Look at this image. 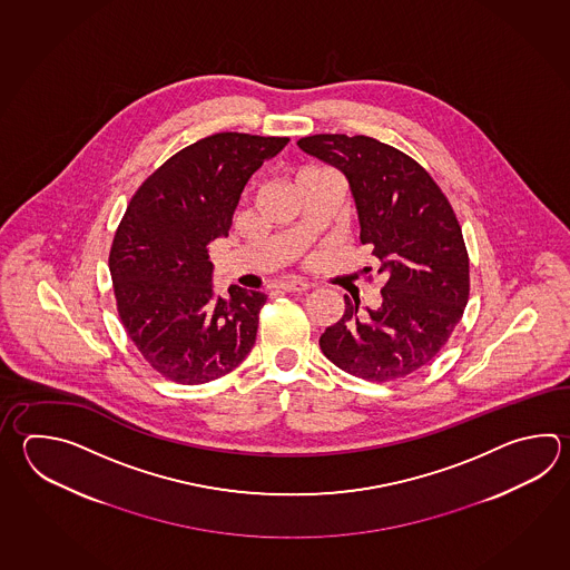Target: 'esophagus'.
<instances>
[{
  "instance_id": "1",
  "label": "esophagus",
  "mask_w": 570,
  "mask_h": 570,
  "mask_svg": "<svg viewBox=\"0 0 570 570\" xmlns=\"http://www.w3.org/2000/svg\"><path fill=\"white\" fill-rule=\"evenodd\" d=\"M308 288H311V284L303 279H284L278 284V291L282 292H306Z\"/></svg>"
}]
</instances>
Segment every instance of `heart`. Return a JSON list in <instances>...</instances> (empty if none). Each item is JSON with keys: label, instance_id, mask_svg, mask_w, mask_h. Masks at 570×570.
Segmentation results:
<instances>
[{"label": "heart", "instance_id": "obj_1", "mask_svg": "<svg viewBox=\"0 0 570 570\" xmlns=\"http://www.w3.org/2000/svg\"><path fill=\"white\" fill-rule=\"evenodd\" d=\"M314 170H323V168H304L303 173H314ZM303 173H301V175H303Z\"/></svg>", "mask_w": 570, "mask_h": 570}]
</instances>
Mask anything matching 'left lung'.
Instances as JSON below:
<instances>
[{
  "label": "left lung",
  "mask_w": 570,
  "mask_h": 570,
  "mask_svg": "<svg viewBox=\"0 0 570 570\" xmlns=\"http://www.w3.org/2000/svg\"><path fill=\"white\" fill-rule=\"evenodd\" d=\"M298 148L347 178L361 244L385 278L382 304L345 314L321 335L326 360L370 382L414 373L444 347L469 301L461 225L432 176L404 151L367 136L318 134Z\"/></svg>",
  "instance_id": "left-lung-1"
}]
</instances>
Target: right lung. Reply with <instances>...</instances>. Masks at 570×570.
Segmentation results:
<instances>
[{"instance_id":"obj_1","label":"right lung","mask_w":570,"mask_h":570,"mask_svg":"<svg viewBox=\"0 0 570 570\" xmlns=\"http://www.w3.org/2000/svg\"><path fill=\"white\" fill-rule=\"evenodd\" d=\"M288 138L223 131L195 141L129 200L109 254L117 313L144 360L176 384H207L254 347L266 294L213 288L210 242L227 237L247 180Z\"/></svg>"}]
</instances>
